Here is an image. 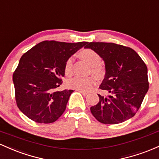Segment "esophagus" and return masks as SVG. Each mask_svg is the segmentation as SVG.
Returning a JSON list of instances; mask_svg holds the SVG:
<instances>
[{
  "label": "esophagus",
  "mask_w": 159,
  "mask_h": 159,
  "mask_svg": "<svg viewBox=\"0 0 159 159\" xmlns=\"http://www.w3.org/2000/svg\"><path fill=\"white\" fill-rule=\"evenodd\" d=\"M78 92H80L81 93V94H83L84 96H87V94H88V93H87V92H85V91H82V90H78Z\"/></svg>",
  "instance_id": "34e87169"
}]
</instances>
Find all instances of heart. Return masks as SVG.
Here are the masks:
<instances>
[{
    "label": "heart",
    "mask_w": 159,
    "mask_h": 159,
    "mask_svg": "<svg viewBox=\"0 0 159 159\" xmlns=\"http://www.w3.org/2000/svg\"><path fill=\"white\" fill-rule=\"evenodd\" d=\"M78 56L90 65V70H89L90 73L94 75L96 77H100L102 75L104 69L100 63L101 57L96 51L90 48H83L78 53ZM72 64H73V60L72 57H69L65 62L64 65L66 75L70 76L72 74ZM94 84L95 79L92 77H74L66 81V85L69 88L82 91L90 90Z\"/></svg>",
    "instance_id": "heart-1"
}]
</instances>
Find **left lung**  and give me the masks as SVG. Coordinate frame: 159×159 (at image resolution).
Returning <instances> with one entry per match:
<instances>
[{
  "label": "left lung",
  "instance_id": "1",
  "mask_svg": "<svg viewBox=\"0 0 159 159\" xmlns=\"http://www.w3.org/2000/svg\"><path fill=\"white\" fill-rule=\"evenodd\" d=\"M105 63L100 85L107 96L98 94L99 102L90 107L93 116L104 124H118L135 115L149 89L147 67L135 51L113 43H87Z\"/></svg>",
  "mask_w": 159,
  "mask_h": 159
}]
</instances>
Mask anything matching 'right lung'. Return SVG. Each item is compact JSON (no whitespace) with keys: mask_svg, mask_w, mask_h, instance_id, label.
<instances>
[{"mask_svg":"<svg viewBox=\"0 0 159 159\" xmlns=\"http://www.w3.org/2000/svg\"><path fill=\"white\" fill-rule=\"evenodd\" d=\"M87 43L46 40L21 56L12 81L17 106L29 119L52 123L63 114L73 90L55 89L63 83L65 62Z\"/></svg>","mask_w":159,"mask_h":159,"instance_id":"right-lung-1","label":"right lung"}]
</instances>
